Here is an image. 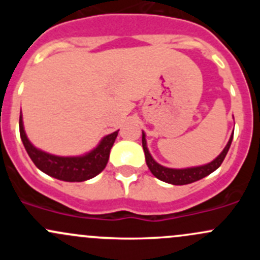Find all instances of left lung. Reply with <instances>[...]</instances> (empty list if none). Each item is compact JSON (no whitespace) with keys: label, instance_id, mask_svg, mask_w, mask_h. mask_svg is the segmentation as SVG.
<instances>
[{"label":"left lung","instance_id":"left-lung-1","mask_svg":"<svg viewBox=\"0 0 260 260\" xmlns=\"http://www.w3.org/2000/svg\"><path fill=\"white\" fill-rule=\"evenodd\" d=\"M233 141V135L230 137L229 142L225 146V148L222 149L221 153L211 161L210 164L203 165V166H196V167H188V169H169V167H165L162 165L157 164L153 159V157L149 153L148 148H147V142H146V135L142 132V146L143 151H145L146 156V164L148 166L149 171L152 172L154 177H157L158 180L164 181V182L172 183V185H187V183L195 182L204 177H206L208 175H210L211 172H214L215 170L219 169L220 165L224 161L225 156H226L228 151H229L230 145H232Z\"/></svg>","mask_w":260,"mask_h":260}]
</instances>
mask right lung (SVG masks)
<instances>
[{"instance_id": "right-lung-1", "label": "right lung", "mask_w": 260, "mask_h": 260, "mask_svg": "<svg viewBox=\"0 0 260 260\" xmlns=\"http://www.w3.org/2000/svg\"><path fill=\"white\" fill-rule=\"evenodd\" d=\"M20 136L26 152L35 166L49 176L67 182H81L93 179L106 169L109 159V152L114 145L118 131L106 136L98 146L88 153L77 157H61L46 153L36 148L28 141L23 129L22 115H20Z\"/></svg>"}]
</instances>
